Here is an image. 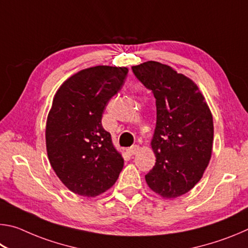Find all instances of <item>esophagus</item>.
I'll list each match as a JSON object with an SVG mask.
<instances>
[{"label":"esophagus","mask_w":248,"mask_h":248,"mask_svg":"<svg viewBox=\"0 0 248 248\" xmlns=\"http://www.w3.org/2000/svg\"><path fill=\"white\" fill-rule=\"evenodd\" d=\"M139 150H140L139 145H133V146H131V148H129L127 150V152L129 155H134L136 153L139 152Z\"/></svg>","instance_id":"obj_1"}]
</instances>
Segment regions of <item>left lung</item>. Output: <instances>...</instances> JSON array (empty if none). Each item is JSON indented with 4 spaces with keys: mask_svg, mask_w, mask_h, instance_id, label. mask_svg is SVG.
I'll use <instances>...</instances> for the list:
<instances>
[{
    "mask_svg": "<svg viewBox=\"0 0 248 248\" xmlns=\"http://www.w3.org/2000/svg\"><path fill=\"white\" fill-rule=\"evenodd\" d=\"M132 71L156 99L151 141L156 162L145 175L146 184L163 198H176L194 188L209 164L212 114L197 84L170 65L148 61Z\"/></svg>",
    "mask_w": 248,
    "mask_h": 248,
    "instance_id": "obj_1",
    "label": "left lung"
}]
</instances>
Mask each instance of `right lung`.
Here are the masks:
<instances>
[{
    "label": "right lung",
    "instance_id": "obj_1",
    "mask_svg": "<svg viewBox=\"0 0 248 248\" xmlns=\"http://www.w3.org/2000/svg\"><path fill=\"white\" fill-rule=\"evenodd\" d=\"M127 74V68L109 65L84 69L64 81L54 95L46 125L48 158L74 194L96 197L119 177L124 158L103 128L102 117Z\"/></svg>",
    "mask_w": 248,
    "mask_h": 248
}]
</instances>
